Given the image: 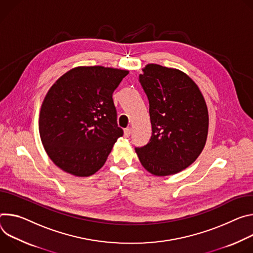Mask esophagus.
<instances>
[{"mask_svg":"<svg viewBox=\"0 0 253 253\" xmlns=\"http://www.w3.org/2000/svg\"><path fill=\"white\" fill-rule=\"evenodd\" d=\"M130 133H131V127H126L125 129V136L128 137L130 135Z\"/></svg>","mask_w":253,"mask_h":253,"instance_id":"obj_1","label":"esophagus"}]
</instances>
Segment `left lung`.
Returning <instances> with one entry per match:
<instances>
[{
    "mask_svg": "<svg viewBox=\"0 0 253 253\" xmlns=\"http://www.w3.org/2000/svg\"><path fill=\"white\" fill-rule=\"evenodd\" d=\"M139 75L150 104L152 136L135 148L139 162L155 176L177 174L203 151L208 109L199 87L179 69L148 64Z\"/></svg>",
    "mask_w": 253,
    "mask_h": 253,
    "instance_id": "8db88e82",
    "label": "left lung"
}]
</instances>
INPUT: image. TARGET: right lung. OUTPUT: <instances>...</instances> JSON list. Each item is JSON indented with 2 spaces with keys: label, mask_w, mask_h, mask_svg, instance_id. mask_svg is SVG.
<instances>
[{
  "label": "right lung",
  "mask_w": 253,
  "mask_h": 253,
  "mask_svg": "<svg viewBox=\"0 0 253 253\" xmlns=\"http://www.w3.org/2000/svg\"><path fill=\"white\" fill-rule=\"evenodd\" d=\"M127 70L75 67L57 79L41 106L44 149L61 170L88 177L104 165L124 130L118 126L112 93Z\"/></svg>",
  "instance_id": "add662e5"
}]
</instances>
